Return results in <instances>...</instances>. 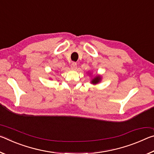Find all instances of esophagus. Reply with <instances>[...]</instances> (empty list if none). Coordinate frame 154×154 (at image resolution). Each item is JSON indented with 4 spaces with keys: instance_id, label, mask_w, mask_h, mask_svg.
Returning a JSON list of instances; mask_svg holds the SVG:
<instances>
[{
    "instance_id": "34e87169",
    "label": "esophagus",
    "mask_w": 154,
    "mask_h": 154,
    "mask_svg": "<svg viewBox=\"0 0 154 154\" xmlns=\"http://www.w3.org/2000/svg\"><path fill=\"white\" fill-rule=\"evenodd\" d=\"M71 69L72 70H73V71H76L77 69V65L76 63H75V62H73V63H72L71 66Z\"/></svg>"
}]
</instances>
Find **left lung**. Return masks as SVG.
<instances>
[{
	"mask_svg": "<svg viewBox=\"0 0 154 154\" xmlns=\"http://www.w3.org/2000/svg\"><path fill=\"white\" fill-rule=\"evenodd\" d=\"M91 74H90L89 73ZM88 74L90 75H92V72H88ZM101 80H102V77H101V75H96L95 77H94L93 78H92V79L90 81V83H92L93 85H96L98 84V83H100L101 82Z\"/></svg>",
	"mask_w": 154,
	"mask_h": 154,
	"instance_id": "8db88e82",
	"label": "left lung"
}]
</instances>
